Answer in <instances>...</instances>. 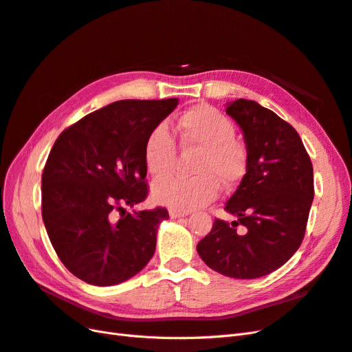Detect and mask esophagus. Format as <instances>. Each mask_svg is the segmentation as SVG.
Masks as SVG:
<instances>
[{"instance_id": "1", "label": "esophagus", "mask_w": 352, "mask_h": 352, "mask_svg": "<svg viewBox=\"0 0 352 352\" xmlns=\"http://www.w3.org/2000/svg\"><path fill=\"white\" fill-rule=\"evenodd\" d=\"M188 212H182V210H177V209H170L169 210V217L170 219H177V218H183L187 217Z\"/></svg>"}]
</instances>
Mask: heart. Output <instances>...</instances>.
Returning a JSON list of instances; mask_svg holds the SVG:
<instances>
[{"mask_svg":"<svg viewBox=\"0 0 352 352\" xmlns=\"http://www.w3.org/2000/svg\"><path fill=\"white\" fill-rule=\"evenodd\" d=\"M179 143L184 150H200L195 174L184 178L169 173L175 165L177 147L165 125L150 131L144 144V162L148 173L157 177L152 197L173 209L192 210L217 199L221 183L234 184L246 166V152L236 140V126L219 110L197 104L182 115L177 124Z\"/></svg>","mask_w":352,"mask_h":352,"instance_id":"obj_1","label":"heart"}]
</instances>
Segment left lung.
<instances>
[{
	"label": "left lung",
	"instance_id": "obj_1",
	"mask_svg": "<svg viewBox=\"0 0 352 352\" xmlns=\"http://www.w3.org/2000/svg\"><path fill=\"white\" fill-rule=\"evenodd\" d=\"M226 106L242 129L246 174L224 208L236 221L215 219L197 254L219 274L258 278L287 263L302 243L314 199L313 165L295 128L273 110L245 98Z\"/></svg>",
	"mask_w": 352,
	"mask_h": 352
}]
</instances>
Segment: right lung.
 <instances>
[{"label": "right lung", "instance_id": "obj_1", "mask_svg": "<svg viewBox=\"0 0 352 352\" xmlns=\"http://www.w3.org/2000/svg\"><path fill=\"white\" fill-rule=\"evenodd\" d=\"M177 104L178 98L120 100L56 140L41 179L43 221L60 261L85 283L119 285L153 256L168 210L125 208L146 199V140Z\"/></svg>", "mask_w": 352, "mask_h": 352}]
</instances>
